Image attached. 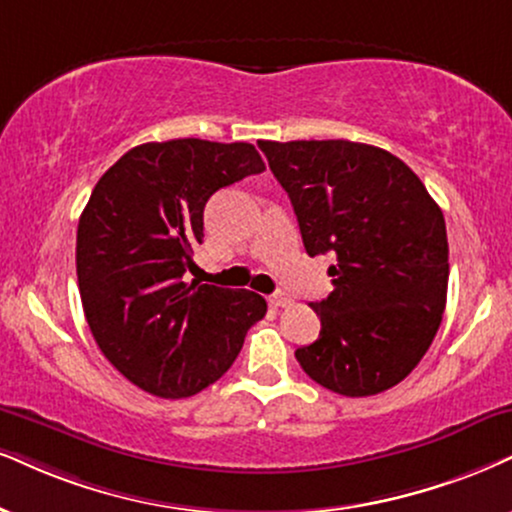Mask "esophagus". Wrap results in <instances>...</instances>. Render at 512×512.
Instances as JSON below:
<instances>
[{"label":"esophagus","mask_w":512,"mask_h":512,"mask_svg":"<svg viewBox=\"0 0 512 512\" xmlns=\"http://www.w3.org/2000/svg\"><path fill=\"white\" fill-rule=\"evenodd\" d=\"M268 304L273 306V308H285V306H292V296H289V294H282V292L270 294V296H268Z\"/></svg>","instance_id":"obj_1"}]
</instances>
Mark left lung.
Wrapping results in <instances>:
<instances>
[{"mask_svg":"<svg viewBox=\"0 0 512 512\" xmlns=\"http://www.w3.org/2000/svg\"><path fill=\"white\" fill-rule=\"evenodd\" d=\"M285 187L306 254H334V289L311 308L320 337L296 349L311 380L342 396L399 384L430 349L449 287L444 213L418 175L349 140L258 142Z\"/></svg>","mask_w":512,"mask_h":512,"instance_id":"obj_1","label":"left lung"}]
</instances>
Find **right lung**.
<instances>
[{
    "label": "right lung",
    "instance_id": "add662e5",
    "mask_svg": "<svg viewBox=\"0 0 512 512\" xmlns=\"http://www.w3.org/2000/svg\"><path fill=\"white\" fill-rule=\"evenodd\" d=\"M266 170L254 144L147 142L99 178L78 223L75 266L94 342L123 377L185 399L230 370L268 311L249 289L187 285L213 192Z\"/></svg>",
    "mask_w": 512,
    "mask_h": 512
}]
</instances>
